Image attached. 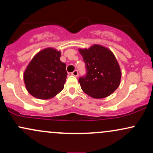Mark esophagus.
<instances>
[{
    "label": "esophagus",
    "instance_id": "esophagus-1",
    "mask_svg": "<svg viewBox=\"0 0 153 153\" xmlns=\"http://www.w3.org/2000/svg\"><path fill=\"white\" fill-rule=\"evenodd\" d=\"M71 75H74V76H75V77H78V71H77V70H75V71H74L73 73H71Z\"/></svg>",
    "mask_w": 153,
    "mask_h": 153
}]
</instances>
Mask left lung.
Instances as JSON below:
<instances>
[{
	"label": "left lung",
	"instance_id": "8db88e82",
	"mask_svg": "<svg viewBox=\"0 0 153 153\" xmlns=\"http://www.w3.org/2000/svg\"><path fill=\"white\" fill-rule=\"evenodd\" d=\"M86 67V75L78 82L84 93L94 99H103L119 86L122 71L114 54L109 49L94 45L79 49Z\"/></svg>",
	"mask_w": 153,
	"mask_h": 153
}]
</instances>
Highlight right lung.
<instances>
[{"label":"right lung","mask_w":153,"mask_h":153,"mask_svg":"<svg viewBox=\"0 0 153 153\" xmlns=\"http://www.w3.org/2000/svg\"><path fill=\"white\" fill-rule=\"evenodd\" d=\"M61 52L54 48L39 52L26 67L24 80L26 90L39 99H50L64 88L66 65L61 62Z\"/></svg>","instance_id":"right-lung-1"}]
</instances>
